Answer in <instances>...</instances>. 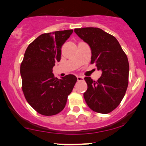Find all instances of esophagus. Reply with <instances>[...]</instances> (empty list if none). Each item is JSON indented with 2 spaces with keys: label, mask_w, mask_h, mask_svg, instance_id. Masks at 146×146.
<instances>
[{
  "label": "esophagus",
  "mask_w": 146,
  "mask_h": 146,
  "mask_svg": "<svg viewBox=\"0 0 146 146\" xmlns=\"http://www.w3.org/2000/svg\"><path fill=\"white\" fill-rule=\"evenodd\" d=\"M77 80L78 81H80L84 80V76H77Z\"/></svg>",
  "instance_id": "obj_1"
}]
</instances>
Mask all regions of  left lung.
Returning a JSON list of instances; mask_svg holds the SVG:
<instances>
[{
    "mask_svg": "<svg viewBox=\"0 0 146 146\" xmlns=\"http://www.w3.org/2000/svg\"><path fill=\"white\" fill-rule=\"evenodd\" d=\"M74 33L91 49V64L102 76L97 81L85 77L88 84L85 101L96 112L108 113L119 104L128 86L129 62L117 40L99 28L75 29Z\"/></svg>",
    "mask_w": 146,
    "mask_h": 146,
    "instance_id": "left-lung-1",
    "label": "left lung"
}]
</instances>
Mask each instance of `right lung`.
Masks as SVG:
<instances>
[{"mask_svg":"<svg viewBox=\"0 0 146 146\" xmlns=\"http://www.w3.org/2000/svg\"><path fill=\"white\" fill-rule=\"evenodd\" d=\"M72 33L65 30L42 34L25 51L21 65L23 91L28 103L42 115L60 112L77 81L73 74L58 79L52 72L61 59L62 46Z\"/></svg>","mask_w":146,"mask_h":146,"instance_id":"add662e5","label":"right lung"}]
</instances>
